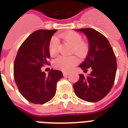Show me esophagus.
I'll return each instance as SVG.
<instances>
[{
    "instance_id": "obj_1",
    "label": "esophagus",
    "mask_w": 128,
    "mask_h": 128,
    "mask_svg": "<svg viewBox=\"0 0 128 128\" xmlns=\"http://www.w3.org/2000/svg\"><path fill=\"white\" fill-rule=\"evenodd\" d=\"M63 74H64V76H67V75H68L69 72H63Z\"/></svg>"
}]
</instances>
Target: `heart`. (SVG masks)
<instances>
[{"instance_id":"heart-1","label":"heart","mask_w":128,"mask_h":128,"mask_svg":"<svg viewBox=\"0 0 128 128\" xmlns=\"http://www.w3.org/2000/svg\"><path fill=\"white\" fill-rule=\"evenodd\" d=\"M60 37L72 46L71 52L79 57L85 56L88 54L89 46L87 42L82 40V36L75 32H68L64 33ZM58 41L56 38H52L49 43V52L52 56H54L58 53ZM78 59L74 56L58 57L55 60L54 66L58 69L65 72L70 71L77 64Z\"/></svg>"}]
</instances>
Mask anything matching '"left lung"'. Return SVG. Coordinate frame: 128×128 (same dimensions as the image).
<instances>
[{
    "label": "left lung",
    "instance_id": "obj_1",
    "mask_svg": "<svg viewBox=\"0 0 128 128\" xmlns=\"http://www.w3.org/2000/svg\"><path fill=\"white\" fill-rule=\"evenodd\" d=\"M83 32L89 42V52L86 60L78 66L84 72L92 68L88 76L79 74L73 85L74 93L81 100L96 102L109 93L117 72L116 57L109 42L104 35L93 28L76 29Z\"/></svg>",
    "mask_w": 128,
    "mask_h": 128
}]
</instances>
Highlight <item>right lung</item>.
I'll list each match as a JSON object with an SVG mask.
<instances>
[{
    "label": "right lung",
    "mask_w": 128,
    "mask_h": 128,
    "mask_svg": "<svg viewBox=\"0 0 128 128\" xmlns=\"http://www.w3.org/2000/svg\"><path fill=\"white\" fill-rule=\"evenodd\" d=\"M57 30H38L28 36L18 50L14 61V79L20 92L29 102L42 104L54 97L60 70L41 71L50 58L49 43Z\"/></svg>",
    "instance_id": "obj_1"
}]
</instances>
